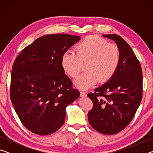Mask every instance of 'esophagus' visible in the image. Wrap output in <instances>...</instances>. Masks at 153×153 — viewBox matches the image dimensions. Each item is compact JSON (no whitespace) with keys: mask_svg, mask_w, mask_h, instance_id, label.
Instances as JSON below:
<instances>
[{"mask_svg":"<svg viewBox=\"0 0 153 153\" xmlns=\"http://www.w3.org/2000/svg\"><path fill=\"white\" fill-rule=\"evenodd\" d=\"M86 96H87V94H86V92H84V91L80 92V97H86Z\"/></svg>","mask_w":153,"mask_h":153,"instance_id":"obj_1","label":"esophagus"}]
</instances>
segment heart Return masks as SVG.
<instances>
[{
    "label": "heart",
    "mask_w": 153,
    "mask_h": 153,
    "mask_svg": "<svg viewBox=\"0 0 153 153\" xmlns=\"http://www.w3.org/2000/svg\"><path fill=\"white\" fill-rule=\"evenodd\" d=\"M73 51H67L61 59L64 71L76 77L83 64L86 71L75 80V86L86 90L97 83L105 82L112 77L119 67L121 55L117 46L108 43L97 36H88L77 44Z\"/></svg>",
    "instance_id": "heart-1"
}]
</instances>
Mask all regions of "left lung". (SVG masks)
I'll return each mask as SVG.
<instances>
[{"label": "left lung", "instance_id": "left-lung-1", "mask_svg": "<svg viewBox=\"0 0 153 153\" xmlns=\"http://www.w3.org/2000/svg\"><path fill=\"white\" fill-rule=\"evenodd\" d=\"M102 36L117 44L120 63L105 84L88 94L93 102L88 117L90 125L98 132L112 135L129 125L139 107L142 98V71L132 49L121 36Z\"/></svg>", "mask_w": 153, "mask_h": 153}]
</instances>
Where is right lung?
Returning <instances> with one entry per match:
<instances>
[{
  "label": "right lung",
  "instance_id": "add662e5",
  "mask_svg": "<svg viewBox=\"0 0 153 153\" xmlns=\"http://www.w3.org/2000/svg\"><path fill=\"white\" fill-rule=\"evenodd\" d=\"M80 36L56 33L26 46L12 67L10 97L24 126L38 135H49L65 120V108L79 97L61 65L63 54Z\"/></svg>",
  "mask_w": 153,
  "mask_h": 153
}]
</instances>
